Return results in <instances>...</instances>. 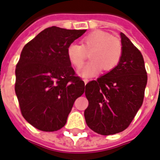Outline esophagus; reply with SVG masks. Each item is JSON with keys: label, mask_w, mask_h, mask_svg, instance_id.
Returning <instances> with one entry per match:
<instances>
[{"label": "esophagus", "mask_w": 160, "mask_h": 160, "mask_svg": "<svg viewBox=\"0 0 160 160\" xmlns=\"http://www.w3.org/2000/svg\"><path fill=\"white\" fill-rule=\"evenodd\" d=\"M84 82H85V84L86 85V84L89 82V80L88 79H84Z\"/></svg>", "instance_id": "obj_1"}]
</instances>
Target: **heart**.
Listing matches in <instances>:
<instances>
[{"instance_id":"obj_1","label":"heart","mask_w":160,"mask_h":160,"mask_svg":"<svg viewBox=\"0 0 160 160\" xmlns=\"http://www.w3.org/2000/svg\"><path fill=\"white\" fill-rule=\"evenodd\" d=\"M90 52L91 60L80 70L83 77H91L102 69L107 72L115 69L122 55V46L120 40L109 32L95 30L83 38L81 45L71 42L66 49L68 59L77 69L82 66Z\"/></svg>"}]
</instances>
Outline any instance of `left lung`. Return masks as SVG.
Instances as JSON below:
<instances>
[{
	"label": "left lung",
	"mask_w": 160,
	"mask_h": 160,
	"mask_svg": "<svg viewBox=\"0 0 160 160\" xmlns=\"http://www.w3.org/2000/svg\"><path fill=\"white\" fill-rule=\"evenodd\" d=\"M120 35L122 55L118 66L85 85L86 124L106 136L128 128L142 106L148 80L141 52L125 34Z\"/></svg>",
	"instance_id": "left-lung-1"
}]
</instances>
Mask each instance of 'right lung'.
<instances>
[{
    "instance_id": "1",
    "label": "right lung",
    "mask_w": 160,
    "mask_h": 160,
    "mask_svg": "<svg viewBox=\"0 0 160 160\" xmlns=\"http://www.w3.org/2000/svg\"><path fill=\"white\" fill-rule=\"evenodd\" d=\"M85 31L50 27L22 48L16 66V95L22 117L38 130L62 128L75 101L85 91L66 49Z\"/></svg>"
}]
</instances>
